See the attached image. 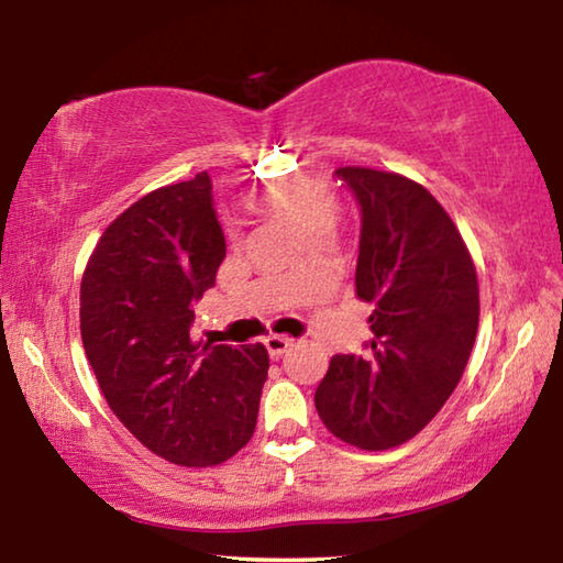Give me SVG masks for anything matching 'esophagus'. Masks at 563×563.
<instances>
[{
  "label": "esophagus",
  "mask_w": 563,
  "mask_h": 563,
  "mask_svg": "<svg viewBox=\"0 0 563 563\" xmlns=\"http://www.w3.org/2000/svg\"><path fill=\"white\" fill-rule=\"evenodd\" d=\"M290 345H292V340L285 338V335H268V338H265V347H268V355L273 360L283 357L285 352L290 350Z\"/></svg>",
  "instance_id": "34e87169"
}]
</instances>
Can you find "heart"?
<instances>
[{
    "instance_id": "b5f03b06",
    "label": "heart",
    "mask_w": 563,
    "mask_h": 563,
    "mask_svg": "<svg viewBox=\"0 0 563 563\" xmlns=\"http://www.w3.org/2000/svg\"><path fill=\"white\" fill-rule=\"evenodd\" d=\"M263 206L300 228L308 241L328 238L340 221V203L332 190L312 176H288L265 188Z\"/></svg>"
}]
</instances>
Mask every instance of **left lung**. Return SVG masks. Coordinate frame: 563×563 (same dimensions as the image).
Masks as SVG:
<instances>
[{
    "label": "left lung",
    "instance_id": "1",
    "mask_svg": "<svg viewBox=\"0 0 563 563\" xmlns=\"http://www.w3.org/2000/svg\"><path fill=\"white\" fill-rule=\"evenodd\" d=\"M360 206L357 298L373 302L365 355H335L316 393L328 430L389 450L424 430L454 393L479 328V285L460 231L430 190L345 166Z\"/></svg>",
    "mask_w": 563,
    "mask_h": 563
}]
</instances>
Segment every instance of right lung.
<instances>
[{
  "label": "right lung",
  "mask_w": 563,
  "mask_h": 563,
  "mask_svg": "<svg viewBox=\"0 0 563 563\" xmlns=\"http://www.w3.org/2000/svg\"><path fill=\"white\" fill-rule=\"evenodd\" d=\"M223 258L203 170L126 208L103 231L81 280L84 350L111 412L180 466L221 464L243 450L268 379L263 345L190 335L194 305L216 285Z\"/></svg>",
  "instance_id": "obj_1"
}]
</instances>
